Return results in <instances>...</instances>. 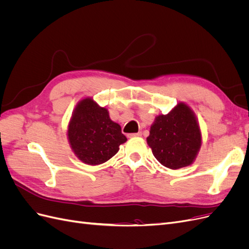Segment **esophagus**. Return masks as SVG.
I'll return each mask as SVG.
<instances>
[{"label":"esophagus","mask_w":249,"mask_h":249,"mask_svg":"<svg viewBox=\"0 0 249 249\" xmlns=\"http://www.w3.org/2000/svg\"><path fill=\"white\" fill-rule=\"evenodd\" d=\"M142 133L141 132H138V133H133V134H130L129 137H136V136H141Z\"/></svg>","instance_id":"34e87169"}]
</instances>
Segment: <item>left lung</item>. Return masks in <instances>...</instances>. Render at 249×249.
<instances>
[{
	"label": "left lung",
	"mask_w": 249,
	"mask_h": 249,
	"mask_svg": "<svg viewBox=\"0 0 249 249\" xmlns=\"http://www.w3.org/2000/svg\"><path fill=\"white\" fill-rule=\"evenodd\" d=\"M146 140L163 166L170 169L189 166L201 145L196 116L189 106L178 103L168 114L156 117Z\"/></svg>",
	"instance_id": "left-lung-1"
}]
</instances>
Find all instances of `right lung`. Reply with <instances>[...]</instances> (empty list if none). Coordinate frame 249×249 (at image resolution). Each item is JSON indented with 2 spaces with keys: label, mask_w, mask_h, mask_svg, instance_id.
Segmentation results:
<instances>
[{
  "label": "right lung",
  "mask_w": 249,
  "mask_h": 249,
  "mask_svg": "<svg viewBox=\"0 0 249 249\" xmlns=\"http://www.w3.org/2000/svg\"><path fill=\"white\" fill-rule=\"evenodd\" d=\"M72 152L88 165L107 162L126 141L122 127L112 122L109 112L86 97L77 105L67 130Z\"/></svg>",
  "instance_id": "1"
}]
</instances>
